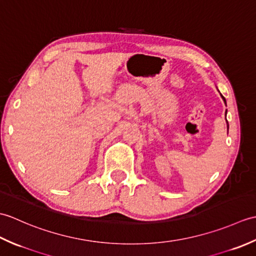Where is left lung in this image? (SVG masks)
I'll return each mask as SVG.
<instances>
[{
	"mask_svg": "<svg viewBox=\"0 0 256 256\" xmlns=\"http://www.w3.org/2000/svg\"><path fill=\"white\" fill-rule=\"evenodd\" d=\"M222 98H224V96H222ZM224 101H226V100H224Z\"/></svg>",
	"mask_w": 256,
	"mask_h": 256,
	"instance_id": "8db88e82",
	"label": "left lung"
}]
</instances>
